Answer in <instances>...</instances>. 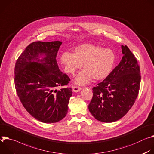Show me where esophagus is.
Wrapping results in <instances>:
<instances>
[{"mask_svg":"<svg viewBox=\"0 0 154 154\" xmlns=\"http://www.w3.org/2000/svg\"><path fill=\"white\" fill-rule=\"evenodd\" d=\"M72 88H73V91L75 92H78L81 90V88L76 86H72Z\"/></svg>","mask_w":154,"mask_h":154,"instance_id":"obj_1","label":"esophagus"}]
</instances>
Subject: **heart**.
Masks as SVG:
<instances>
[{
  "label": "heart",
  "instance_id": "heart-1",
  "mask_svg": "<svg viewBox=\"0 0 154 154\" xmlns=\"http://www.w3.org/2000/svg\"><path fill=\"white\" fill-rule=\"evenodd\" d=\"M115 59V54L111 49L85 43L76 47L74 54L69 52L63 53L60 62L65 71L72 75L80 69L84 63L85 69L75 79L77 84L82 85L88 84L92 77L95 79L106 78L112 70Z\"/></svg>",
  "mask_w": 154,
  "mask_h": 154
}]
</instances>
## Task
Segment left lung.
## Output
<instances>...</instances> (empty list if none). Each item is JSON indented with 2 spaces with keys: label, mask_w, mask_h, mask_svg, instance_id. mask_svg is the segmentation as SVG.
I'll return each instance as SVG.
<instances>
[{
  "label": "left lung",
  "mask_w": 154,
  "mask_h": 154,
  "mask_svg": "<svg viewBox=\"0 0 154 154\" xmlns=\"http://www.w3.org/2000/svg\"><path fill=\"white\" fill-rule=\"evenodd\" d=\"M121 62L92 88L89 109L97 120L112 122L124 117L134 105L140 88V67L127 45L121 46Z\"/></svg>",
  "instance_id": "obj_1"
}]
</instances>
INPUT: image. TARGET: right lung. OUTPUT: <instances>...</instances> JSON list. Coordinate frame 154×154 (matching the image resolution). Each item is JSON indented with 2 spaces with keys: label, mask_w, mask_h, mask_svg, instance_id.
I'll use <instances>...</instances> for the list:
<instances>
[{
  "label": "right lung",
  "mask_w": 154,
  "mask_h": 154,
  "mask_svg": "<svg viewBox=\"0 0 154 154\" xmlns=\"http://www.w3.org/2000/svg\"><path fill=\"white\" fill-rule=\"evenodd\" d=\"M62 42H35L29 45L16 60L14 67L16 91L26 111L44 123L61 121L68 112L72 95L67 86L70 79L59 70L57 54ZM45 56L39 59L40 55Z\"/></svg>",
  "instance_id": "add662e5"
}]
</instances>
